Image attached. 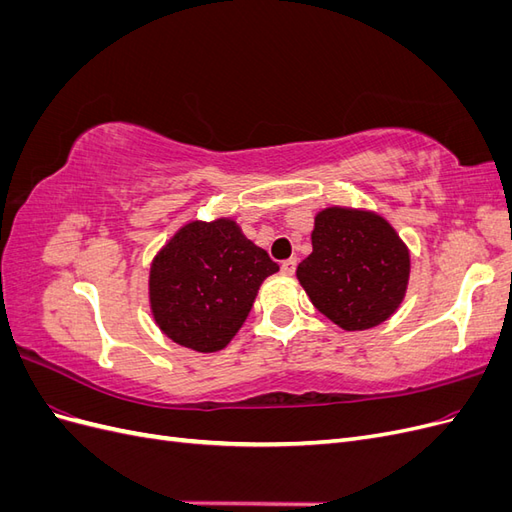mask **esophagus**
<instances>
[{
    "instance_id": "obj_1",
    "label": "esophagus",
    "mask_w": 512,
    "mask_h": 512,
    "mask_svg": "<svg viewBox=\"0 0 512 512\" xmlns=\"http://www.w3.org/2000/svg\"><path fill=\"white\" fill-rule=\"evenodd\" d=\"M294 271H297V258H288L282 262V273L284 275H292Z\"/></svg>"
}]
</instances>
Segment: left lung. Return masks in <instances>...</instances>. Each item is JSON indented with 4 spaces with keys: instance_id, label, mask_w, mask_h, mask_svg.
I'll return each mask as SVG.
<instances>
[{
    "instance_id": "left-lung-1",
    "label": "left lung",
    "mask_w": 512,
    "mask_h": 512,
    "mask_svg": "<svg viewBox=\"0 0 512 512\" xmlns=\"http://www.w3.org/2000/svg\"><path fill=\"white\" fill-rule=\"evenodd\" d=\"M312 247L297 277L320 314L344 331H365L397 312L408 288L410 252L382 215L322 209Z\"/></svg>"
}]
</instances>
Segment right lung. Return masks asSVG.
<instances>
[{"label": "right lung", "instance_id": "right-lung-1", "mask_svg": "<svg viewBox=\"0 0 512 512\" xmlns=\"http://www.w3.org/2000/svg\"><path fill=\"white\" fill-rule=\"evenodd\" d=\"M277 271L235 220L190 222L151 262L153 320L179 346L218 352L243 327L260 284Z\"/></svg>", "mask_w": 512, "mask_h": 512}]
</instances>
